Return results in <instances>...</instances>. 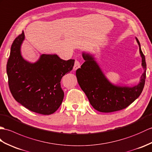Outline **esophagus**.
<instances>
[{
    "instance_id": "1",
    "label": "esophagus",
    "mask_w": 152,
    "mask_h": 152,
    "mask_svg": "<svg viewBox=\"0 0 152 152\" xmlns=\"http://www.w3.org/2000/svg\"><path fill=\"white\" fill-rule=\"evenodd\" d=\"M80 67V64L79 60L76 59L75 61V64H74V66H73V69L76 70L78 68H79Z\"/></svg>"
}]
</instances>
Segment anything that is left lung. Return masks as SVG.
I'll return each mask as SVG.
<instances>
[{
	"label": "left lung",
	"mask_w": 152,
	"mask_h": 152,
	"mask_svg": "<svg viewBox=\"0 0 152 152\" xmlns=\"http://www.w3.org/2000/svg\"><path fill=\"white\" fill-rule=\"evenodd\" d=\"M136 39L139 45L144 72L139 85L133 87H121L112 85L104 77L94 57L89 54L83 53L85 62L80 68L76 71L77 81L90 104L97 111L112 113L126 109L142 93L146 79V64L140 43L137 38Z\"/></svg>",
	"instance_id": "obj_1"
}]
</instances>
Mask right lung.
Returning <instances> with one entry per match:
<instances>
[{"mask_svg": "<svg viewBox=\"0 0 152 152\" xmlns=\"http://www.w3.org/2000/svg\"><path fill=\"white\" fill-rule=\"evenodd\" d=\"M25 39L22 32L13 41L6 66L8 85L17 102L26 109L49 115L58 109L64 96L60 81L72 70L75 60H64L56 55H42L32 64L20 51Z\"/></svg>", "mask_w": 152, "mask_h": 152, "instance_id": "1", "label": "right lung"}]
</instances>
